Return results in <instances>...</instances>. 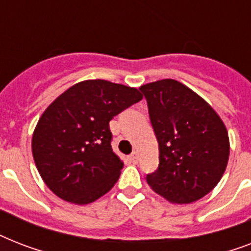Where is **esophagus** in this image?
<instances>
[{
    "label": "esophagus",
    "instance_id": "esophagus-1",
    "mask_svg": "<svg viewBox=\"0 0 251 251\" xmlns=\"http://www.w3.org/2000/svg\"><path fill=\"white\" fill-rule=\"evenodd\" d=\"M129 159H130V161H133L134 164H137V163H138V152H137V151H134L133 153H130Z\"/></svg>",
    "mask_w": 251,
    "mask_h": 251
}]
</instances>
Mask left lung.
I'll return each mask as SVG.
<instances>
[{
    "label": "left lung",
    "mask_w": 251,
    "mask_h": 251,
    "mask_svg": "<svg viewBox=\"0 0 251 251\" xmlns=\"http://www.w3.org/2000/svg\"><path fill=\"white\" fill-rule=\"evenodd\" d=\"M159 143V167L146 179L172 203L203 198L226 172L228 131L207 101L185 84L161 79L142 86Z\"/></svg>",
    "instance_id": "1"
}]
</instances>
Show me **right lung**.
Wrapping results in <instances>:
<instances>
[{
  "instance_id": "obj_1",
  "label": "right lung",
  "mask_w": 251,
  "mask_h": 251,
  "mask_svg": "<svg viewBox=\"0 0 251 251\" xmlns=\"http://www.w3.org/2000/svg\"><path fill=\"white\" fill-rule=\"evenodd\" d=\"M142 98L133 87L91 79L70 87L45 109L33 131L32 155L57 197L88 204L114 186L124 163L112 150L109 121Z\"/></svg>"
}]
</instances>
